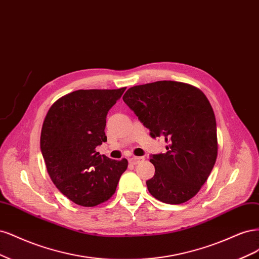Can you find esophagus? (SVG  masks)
<instances>
[{"mask_svg": "<svg viewBox=\"0 0 259 259\" xmlns=\"http://www.w3.org/2000/svg\"><path fill=\"white\" fill-rule=\"evenodd\" d=\"M144 160V157H131L130 159H129V161L132 163V164H138L139 162H141V161H143Z\"/></svg>", "mask_w": 259, "mask_h": 259, "instance_id": "esophagus-1", "label": "esophagus"}]
</instances>
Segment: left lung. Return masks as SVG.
<instances>
[{
    "label": "left lung",
    "instance_id": "8db88e82",
    "mask_svg": "<svg viewBox=\"0 0 259 259\" xmlns=\"http://www.w3.org/2000/svg\"><path fill=\"white\" fill-rule=\"evenodd\" d=\"M122 100L152 138L166 143L164 154L151 156L155 175L146 181L148 191L164 203L188 201L218 157L216 120L207 98L191 85L160 80L129 88Z\"/></svg>",
    "mask_w": 259,
    "mask_h": 259
}]
</instances>
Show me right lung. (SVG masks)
Listing matches in <instances>:
<instances>
[{"label": "right lung", "instance_id": "right-lung-1", "mask_svg": "<svg viewBox=\"0 0 259 259\" xmlns=\"http://www.w3.org/2000/svg\"><path fill=\"white\" fill-rule=\"evenodd\" d=\"M126 88L76 90L51 106L40 133V152L56 187L71 201L96 206L110 199L127 159L96 152L106 142V115Z\"/></svg>", "mask_w": 259, "mask_h": 259}]
</instances>
